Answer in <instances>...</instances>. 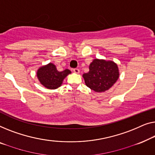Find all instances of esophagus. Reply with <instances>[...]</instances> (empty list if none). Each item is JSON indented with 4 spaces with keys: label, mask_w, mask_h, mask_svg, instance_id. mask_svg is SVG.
Listing matches in <instances>:
<instances>
[{
    "label": "esophagus",
    "mask_w": 155,
    "mask_h": 155,
    "mask_svg": "<svg viewBox=\"0 0 155 155\" xmlns=\"http://www.w3.org/2000/svg\"><path fill=\"white\" fill-rule=\"evenodd\" d=\"M73 71L74 72L75 74H79L80 72V70L78 69H73Z\"/></svg>",
    "instance_id": "1"
}]
</instances>
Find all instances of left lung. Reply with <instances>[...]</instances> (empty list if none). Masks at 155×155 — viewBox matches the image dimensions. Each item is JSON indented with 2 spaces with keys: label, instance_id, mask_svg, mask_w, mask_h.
Listing matches in <instances>:
<instances>
[{
  "label": "left lung",
  "instance_id": "1",
  "mask_svg": "<svg viewBox=\"0 0 155 155\" xmlns=\"http://www.w3.org/2000/svg\"><path fill=\"white\" fill-rule=\"evenodd\" d=\"M85 84L95 92L107 91L119 77L118 65L112 60L94 59L89 65V71L84 74Z\"/></svg>",
  "mask_w": 155,
  "mask_h": 155
}]
</instances>
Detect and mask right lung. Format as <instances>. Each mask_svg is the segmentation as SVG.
I'll return each instance as SVG.
<instances>
[{"label":"right lung","mask_w":155,"mask_h":155,"mask_svg":"<svg viewBox=\"0 0 155 155\" xmlns=\"http://www.w3.org/2000/svg\"><path fill=\"white\" fill-rule=\"evenodd\" d=\"M71 73L69 69L59 71L55 65L50 62L46 65L39 67L36 75L39 81L45 88L56 89L61 86L64 78Z\"/></svg>","instance_id":"add662e5"}]
</instances>
